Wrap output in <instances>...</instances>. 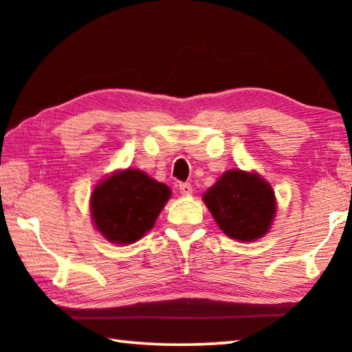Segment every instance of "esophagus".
<instances>
[{
  "label": "esophagus",
  "instance_id": "1",
  "mask_svg": "<svg viewBox=\"0 0 352 352\" xmlns=\"http://www.w3.org/2000/svg\"><path fill=\"white\" fill-rule=\"evenodd\" d=\"M180 192L184 195H189L192 192V186H190V183H180Z\"/></svg>",
  "mask_w": 352,
  "mask_h": 352
}]
</instances>
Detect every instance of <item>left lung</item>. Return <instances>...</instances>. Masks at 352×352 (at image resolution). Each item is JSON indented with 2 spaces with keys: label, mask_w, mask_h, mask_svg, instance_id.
<instances>
[{
  "label": "left lung",
  "mask_w": 352,
  "mask_h": 352,
  "mask_svg": "<svg viewBox=\"0 0 352 352\" xmlns=\"http://www.w3.org/2000/svg\"><path fill=\"white\" fill-rule=\"evenodd\" d=\"M204 200L220 230L233 239L250 242L264 236L275 216V192L256 174L228 170L206 190Z\"/></svg>",
  "instance_id": "1"
}]
</instances>
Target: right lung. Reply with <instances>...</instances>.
<instances>
[{
  "instance_id": "add662e5",
  "label": "right lung",
  "mask_w": 352,
  "mask_h": 352,
  "mask_svg": "<svg viewBox=\"0 0 352 352\" xmlns=\"http://www.w3.org/2000/svg\"><path fill=\"white\" fill-rule=\"evenodd\" d=\"M170 197L163 183L126 169L99 183L91 194V216L107 241L133 243L152 228Z\"/></svg>"
}]
</instances>
